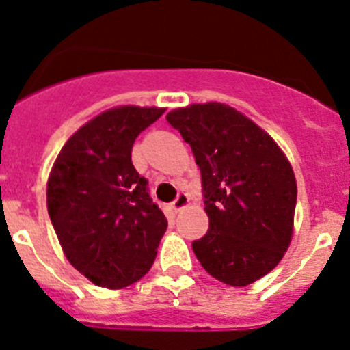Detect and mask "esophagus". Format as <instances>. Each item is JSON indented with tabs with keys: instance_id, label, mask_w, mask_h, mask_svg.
Instances as JSON below:
<instances>
[{
	"instance_id": "34e87169",
	"label": "esophagus",
	"mask_w": 350,
	"mask_h": 350,
	"mask_svg": "<svg viewBox=\"0 0 350 350\" xmlns=\"http://www.w3.org/2000/svg\"><path fill=\"white\" fill-rule=\"evenodd\" d=\"M188 204H190V198H188V195H186V193H179L178 198H176V200L172 202V211H174V212H181L183 208H185Z\"/></svg>"
}]
</instances>
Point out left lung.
Returning a JSON list of instances; mask_svg holds the SVG:
<instances>
[{
	"instance_id": "8db88e82",
	"label": "left lung",
	"mask_w": 350,
	"mask_h": 350,
	"mask_svg": "<svg viewBox=\"0 0 350 350\" xmlns=\"http://www.w3.org/2000/svg\"><path fill=\"white\" fill-rule=\"evenodd\" d=\"M165 119L190 143L202 172L208 231L191 245L195 256L226 285L257 282L278 266L292 241V164L262 127L226 103H191Z\"/></svg>"
}]
</instances>
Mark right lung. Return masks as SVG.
I'll use <instances>...</instances> for the list:
<instances>
[{"mask_svg": "<svg viewBox=\"0 0 350 350\" xmlns=\"http://www.w3.org/2000/svg\"><path fill=\"white\" fill-rule=\"evenodd\" d=\"M165 109L120 105L67 139L51 167L46 205L68 262L91 283L120 290L142 280L167 219L131 162L133 143Z\"/></svg>", "mask_w": 350, "mask_h": 350, "instance_id": "obj_1", "label": "right lung"}]
</instances>
